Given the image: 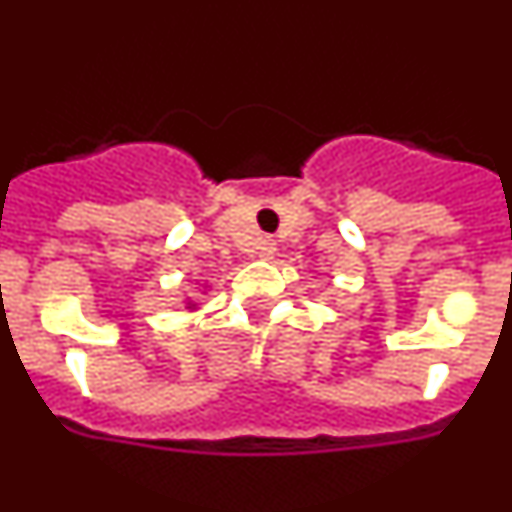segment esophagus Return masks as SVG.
Segmentation results:
<instances>
[{
    "mask_svg": "<svg viewBox=\"0 0 512 512\" xmlns=\"http://www.w3.org/2000/svg\"><path fill=\"white\" fill-rule=\"evenodd\" d=\"M274 253H277V243L271 241V238H264V241L259 243V259L269 261L274 259Z\"/></svg>",
    "mask_w": 512,
    "mask_h": 512,
    "instance_id": "34e87169",
    "label": "esophagus"
}]
</instances>
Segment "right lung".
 Segmentation results:
<instances>
[{
	"mask_svg": "<svg viewBox=\"0 0 512 512\" xmlns=\"http://www.w3.org/2000/svg\"><path fill=\"white\" fill-rule=\"evenodd\" d=\"M202 289H207V284H202ZM197 307H200V302H194L192 297H187V307H184V310L194 312V310H197Z\"/></svg>",
	"mask_w": 512,
	"mask_h": 512,
	"instance_id": "right-lung-1",
	"label": "right lung"
}]
</instances>
